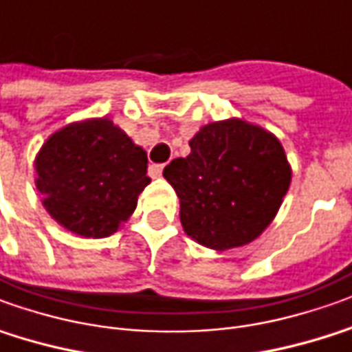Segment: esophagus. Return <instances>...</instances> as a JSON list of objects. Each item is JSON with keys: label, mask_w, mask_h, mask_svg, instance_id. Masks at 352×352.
<instances>
[{"label": "esophagus", "mask_w": 352, "mask_h": 352, "mask_svg": "<svg viewBox=\"0 0 352 352\" xmlns=\"http://www.w3.org/2000/svg\"><path fill=\"white\" fill-rule=\"evenodd\" d=\"M162 168H164V164H149V176H153V178L161 176Z\"/></svg>", "instance_id": "obj_1"}]
</instances>
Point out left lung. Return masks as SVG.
Here are the masks:
<instances>
[{"instance_id": "8db88e82", "label": "left lung", "mask_w": 352, "mask_h": 352, "mask_svg": "<svg viewBox=\"0 0 352 352\" xmlns=\"http://www.w3.org/2000/svg\"><path fill=\"white\" fill-rule=\"evenodd\" d=\"M190 147L162 170L180 197L184 232L214 251L251 243L270 226L292 184L280 140L228 118L203 126Z\"/></svg>"}]
</instances>
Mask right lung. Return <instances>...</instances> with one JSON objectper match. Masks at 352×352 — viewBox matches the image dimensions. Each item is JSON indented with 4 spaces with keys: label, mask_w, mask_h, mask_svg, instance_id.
Segmentation results:
<instances>
[{
    "label": "right lung",
    "mask_w": 352,
    "mask_h": 352,
    "mask_svg": "<svg viewBox=\"0 0 352 352\" xmlns=\"http://www.w3.org/2000/svg\"><path fill=\"white\" fill-rule=\"evenodd\" d=\"M34 168L50 217L82 237L115 234L151 182L144 147L109 118L72 122L51 134Z\"/></svg>",
    "instance_id": "right-lung-1"
}]
</instances>
